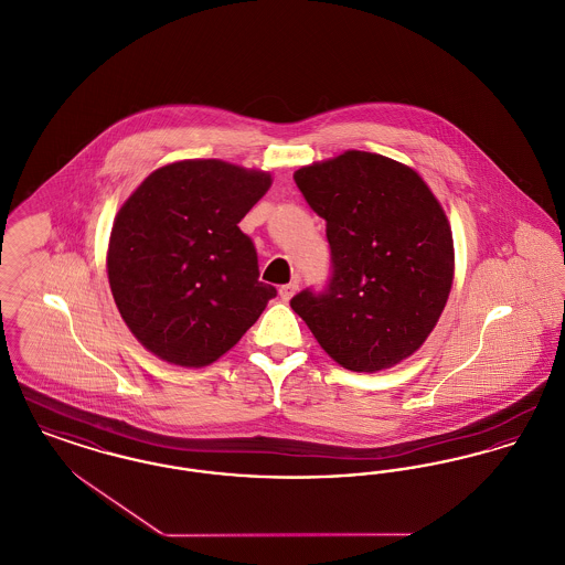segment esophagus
<instances>
[{
  "instance_id": "1",
  "label": "esophagus",
  "mask_w": 565,
  "mask_h": 565,
  "mask_svg": "<svg viewBox=\"0 0 565 565\" xmlns=\"http://www.w3.org/2000/svg\"><path fill=\"white\" fill-rule=\"evenodd\" d=\"M296 290H298V281L295 279V281H290V284H286V286L279 288V296H281V300L288 302V300L296 295Z\"/></svg>"
}]
</instances>
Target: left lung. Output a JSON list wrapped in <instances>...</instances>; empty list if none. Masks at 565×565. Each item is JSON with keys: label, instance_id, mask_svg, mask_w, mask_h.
<instances>
[{"label": "left lung", "instance_id": "8db88e82", "mask_svg": "<svg viewBox=\"0 0 565 565\" xmlns=\"http://www.w3.org/2000/svg\"><path fill=\"white\" fill-rule=\"evenodd\" d=\"M295 182L326 220L332 275L290 307L343 369L376 373L419 350L454 284V235L422 175L387 157L348 150L300 167Z\"/></svg>", "mask_w": 565, "mask_h": 565}]
</instances>
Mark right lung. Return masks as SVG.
<instances>
[{
	"instance_id": "1",
	"label": "right lung",
	"mask_w": 565,
	"mask_h": 565,
	"mask_svg": "<svg viewBox=\"0 0 565 565\" xmlns=\"http://www.w3.org/2000/svg\"><path fill=\"white\" fill-rule=\"evenodd\" d=\"M270 173L194 159L152 171L116 214L114 302L135 339L169 364L201 369L239 343L277 290L237 226Z\"/></svg>"
}]
</instances>
